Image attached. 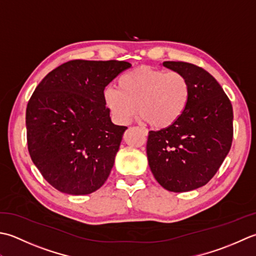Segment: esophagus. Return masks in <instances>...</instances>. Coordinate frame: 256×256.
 <instances>
[{
	"label": "esophagus",
	"instance_id": "esophagus-1",
	"mask_svg": "<svg viewBox=\"0 0 256 256\" xmlns=\"http://www.w3.org/2000/svg\"><path fill=\"white\" fill-rule=\"evenodd\" d=\"M142 134H144V136H147V134H148V130L146 129V128H142Z\"/></svg>",
	"mask_w": 256,
	"mask_h": 256
}]
</instances>
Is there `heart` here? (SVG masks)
<instances>
[{"label": "heart", "mask_w": 256, "mask_h": 256, "mask_svg": "<svg viewBox=\"0 0 256 256\" xmlns=\"http://www.w3.org/2000/svg\"><path fill=\"white\" fill-rule=\"evenodd\" d=\"M190 95V82L182 72L140 66L119 77L118 88L107 87L104 100L118 122L128 124L138 112L150 126L168 128L184 114Z\"/></svg>", "instance_id": "b5f03b06"}]
</instances>
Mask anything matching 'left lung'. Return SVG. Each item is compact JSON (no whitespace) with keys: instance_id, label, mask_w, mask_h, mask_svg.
<instances>
[{"instance_id":"1","label":"left lung","mask_w":256,"mask_h":256,"mask_svg":"<svg viewBox=\"0 0 256 256\" xmlns=\"http://www.w3.org/2000/svg\"><path fill=\"white\" fill-rule=\"evenodd\" d=\"M162 65L188 78L191 95L178 122L149 132L148 162L166 190L186 192L206 184L230 151L233 109L216 78L201 67L184 62Z\"/></svg>"}]
</instances>
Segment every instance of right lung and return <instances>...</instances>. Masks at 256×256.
Returning a JSON list of instances; mask_svg holds the SVG:
<instances>
[{
  "mask_svg": "<svg viewBox=\"0 0 256 256\" xmlns=\"http://www.w3.org/2000/svg\"><path fill=\"white\" fill-rule=\"evenodd\" d=\"M130 66L70 60L35 88L26 108L28 152L44 179L62 194H90L110 174L127 127L112 122L104 90Z\"/></svg>",
  "mask_w": 256,
  "mask_h": 256,
  "instance_id": "right-lung-1",
  "label": "right lung"
}]
</instances>
